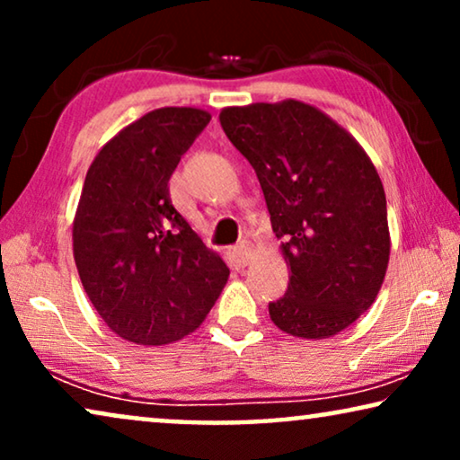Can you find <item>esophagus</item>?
<instances>
[{"label":"esophagus","instance_id":"obj_1","mask_svg":"<svg viewBox=\"0 0 460 460\" xmlns=\"http://www.w3.org/2000/svg\"><path fill=\"white\" fill-rule=\"evenodd\" d=\"M234 257H236L238 263L247 266V263L253 260V247H251V243L243 241L241 244H236V247H234Z\"/></svg>","mask_w":460,"mask_h":460}]
</instances>
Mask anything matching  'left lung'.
Masks as SVG:
<instances>
[{
  "label": "left lung",
  "mask_w": 460,
  "mask_h": 460,
  "mask_svg": "<svg viewBox=\"0 0 460 460\" xmlns=\"http://www.w3.org/2000/svg\"><path fill=\"white\" fill-rule=\"evenodd\" d=\"M219 123L260 180L288 268L280 331L329 339L373 305L389 263L383 181L348 129L301 100L226 106Z\"/></svg>",
  "instance_id": "8db88e82"
}]
</instances>
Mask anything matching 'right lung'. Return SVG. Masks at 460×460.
Instances as JSON below:
<instances>
[{
    "label": "right lung",
    "mask_w": 460,
    "mask_h": 460,
    "mask_svg": "<svg viewBox=\"0 0 460 460\" xmlns=\"http://www.w3.org/2000/svg\"><path fill=\"white\" fill-rule=\"evenodd\" d=\"M211 115L163 106L112 136L87 169L73 255L92 305L117 337L167 345L197 331L230 270L175 211L167 181Z\"/></svg>",
    "instance_id": "right-lung-1"
}]
</instances>
